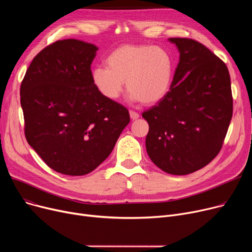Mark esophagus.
Listing matches in <instances>:
<instances>
[{"label": "esophagus", "instance_id": "esophagus-1", "mask_svg": "<svg viewBox=\"0 0 252 252\" xmlns=\"http://www.w3.org/2000/svg\"><path fill=\"white\" fill-rule=\"evenodd\" d=\"M129 116L131 118V121H136V119H138L140 117L139 113L135 112V111H129Z\"/></svg>", "mask_w": 252, "mask_h": 252}]
</instances>
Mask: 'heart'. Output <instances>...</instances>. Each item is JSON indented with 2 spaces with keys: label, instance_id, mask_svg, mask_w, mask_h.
<instances>
[{
  "label": "heart",
  "instance_id": "1",
  "mask_svg": "<svg viewBox=\"0 0 252 252\" xmlns=\"http://www.w3.org/2000/svg\"><path fill=\"white\" fill-rule=\"evenodd\" d=\"M106 67L92 70V81L100 94L116 100L124 90L133 102L155 104L162 100L173 82V60L168 53L149 45H124L105 59Z\"/></svg>",
  "mask_w": 252,
  "mask_h": 252
}]
</instances>
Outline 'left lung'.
Listing matches in <instances>:
<instances>
[{
  "label": "left lung",
  "mask_w": 252,
  "mask_h": 252,
  "mask_svg": "<svg viewBox=\"0 0 252 252\" xmlns=\"http://www.w3.org/2000/svg\"><path fill=\"white\" fill-rule=\"evenodd\" d=\"M180 53L167 95L144 111L149 125L146 150L153 163L170 175L204 167L219 154L232 119L228 67L191 38L170 37Z\"/></svg>",
  "instance_id": "1"
}]
</instances>
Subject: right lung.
Listing matches in <instances>:
<instances>
[{
    "label": "right lung",
    "mask_w": 252,
    "mask_h": 252,
    "mask_svg": "<svg viewBox=\"0 0 252 252\" xmlns=\"http://www.w3.org/2000/svg\"><path fill=\"white\" fill-rule=\"evenodd\" d=\"M98 47L67 38L42 50L20 87L25 138L48 166L84 176L113 150L129 123L125 106L103 97L92 81Z\"/></svg>",
    "instance_id": "obj_1"
}]
</instances>
